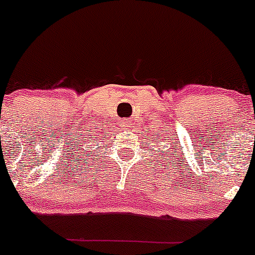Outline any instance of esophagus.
Here are the masks:
<instances>
[{
    "instance_id": "34e87169",
    "label": "esophagus",
    "mask_w": 255,
    "mask_h": 255,
    "mask_svg": "<svg viewBox=\"0 0 255 255\" xmlns=\"http://www.w3.org/2000/svg\"><path fill=\"white\" fill-rule=\"evenodd\" d=\"M124 124H125V123H124V121H123V125H124Z\"/></svg>"
}]
</instances>
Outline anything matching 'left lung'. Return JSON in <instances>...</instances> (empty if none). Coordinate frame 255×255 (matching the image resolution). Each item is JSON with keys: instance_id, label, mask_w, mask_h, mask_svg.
<instances>
[{"instance_id": "obj_1", "label": "left lung", "mask_w": 255, "mask_h": 255, "mask_svg": "<svg viewBox=\"0 0 255 255\" xmlns=\"http://www.w3.org/2000/svg\"><path fill=\"white\" fill-rule=\"evenodd\" d=\"M175 147H176V145H175ZM170 149H171V148H170ZM167 152H170V150H167ZM173 152H176V150H173ZM167 157H168V155H167Z\"/></svg>"}]
</instances>
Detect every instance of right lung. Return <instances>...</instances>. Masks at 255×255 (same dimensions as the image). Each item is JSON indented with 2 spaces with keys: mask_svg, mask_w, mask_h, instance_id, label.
Listing matches in <instances>:
<instances>
[{
  "mask_svg": "<svg viewBox=\"0 0 255 255\" xmlns=\"http://www.w3.org/2000/svg\"><path fill=\"white\" fill-rule=\"evenodd\" d=\"M79 163H80V162H79Z\"/></svg>",
  "mask_w": 255,
  "mask_h": 255,
  "instance_id": "1",
  "label": "right lung"
}]
</instances>
